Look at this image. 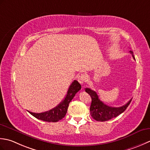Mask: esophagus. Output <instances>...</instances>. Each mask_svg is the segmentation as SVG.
I'll return each mask as SVG.
<instances>
[{
    "label": "esophagus",
    "mask_w": 150,
    "mask_h": 150,
    "mask_svg": "<svg viewBox=\"0 0 150 150\" xmlns=\"http://www.w3.org/2000/svg\"><path fill=\"white\" fill-rule=\"evenodd\" d=\"M86 79H87L86 76L83 74H81L80 75L78 76V81L80 84H83L84 82L86 81Z\"/></svg>",
    "instance_id": "esophagus-1"
}]
</instances>
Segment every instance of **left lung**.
I'll use <instances>...</instances> for the list:
<instances>
[{"instance_id":"left-lung-1","label":"left lung","mask_w":150,"mask_h":150,"mask_svg":"<svg viewBox=\"0 0 150 150\" xmlns=\"http://www.w3.org/2000/svg\"><path fill=\"white\" fill-rule=\"evenodd\" d=\"M130 53L132 54L134 59H135L133 54V52L130 50ZM85 92L89 94L91 99H92L90 107V112L91 117L96 121H108L117 117V116L122 113L127 109L131 102V99L126 105L119 107V108H112V107L108 106L103 103L99 99L98 96L97 95L95 91L91 90L89 88H85Z\"/></svg>"}]
</instances>
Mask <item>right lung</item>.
<instances>
[{
	"mask_svg": "<svg viewBox=\"0 0 150 150\" xmlns=\"http://www.w3.org/2000/svg\"><path fill=\"white\" fill-rule=\"evenodd\" d=\"M81 85L78 83V81L74 80L70 85L65 98L56 108L48 111L41 112V113H35V112L28 111L32 116L39 119V120L48 122H58L65 117L67 109H68L69 103L71 102L75 94L81 89Z\"/></svg>",
	"mask_w": 150,
	"mask_h": 150,
	"instance_id": "right-lung-1",
	"label": "right lung"
}]
</instances>
